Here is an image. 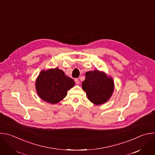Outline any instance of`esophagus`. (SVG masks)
<instances>
[{
	"mask_svg": "<svg viewBox=\"0 0 155 155\" xmlns=\"http://www.w3.org/2000/svg\"><path fill=\"white\" fill-rule=\"evenodd\" d=\"M75 83L77 84H78L80 83V81H79V80L78 78H75Z\"/></svg>",
	"mask_w": 155,
	"mask_h": 155,
	"instance_id": "34e87169",
	"label": "esophagus"
}]
</instances>
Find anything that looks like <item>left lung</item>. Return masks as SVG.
<instances>
[{
	"mask_svg": "<svg viewBox=\"0 0 155 155\" xmlns=\"http://www.w3.org/2000/svg\"><path fill=\"white\" fill-rule=\"evenodd\" d=\"M85 75L82 88L86 92L88 99L96 105L107 102L114 91L113 80L98 71H89Z\"/></svg>",
	"mask_w": 155,
	"mask_h": 155,
	"instance_id": "8db88e82",
	"label": "left lung"
}]
</instances>
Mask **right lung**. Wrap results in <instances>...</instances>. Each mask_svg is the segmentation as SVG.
I'll use <instances>...</instances> for the list:
<instances>
[{
    "label": "right lung",
    "mask_w": 155,
    "mask_h": 155,
    "mask_svg": "<svg viewBox=\"0 0 155 155\" xmlns=\"http://www.w3.org/2000/svg\"><path fill=\"white\" fill-rule=\"evenodd\" d=\"M74 84L73 79L66 76L62 70L55 68L41 72L36 81V89L41 99L55 104L66 96L67 91Z\"/></svg>",
    "instance_id": "right-lung-1"
}]
</instances>
